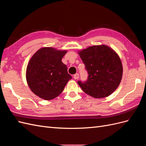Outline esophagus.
Instances as JSON below:
<instances>
[{"instance_id": "obj_1", "label": "esophagus", "mask_w": 146, "mask_h": 146, "mask_svg": "<svg viewBox=\"0 0 146 146\" xmlns=\"http://www.w3.org/2000/svg\"><path fill=\"white\" fill-rule=\"evenodd\" d=\"M73 77H74V78L75 79V80H77V79L79 78V75H78V74H74Z\"/></svg>"}]
</instances>
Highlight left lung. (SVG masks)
<instances>
[{"mask_svg": "<svg viewBox=\"0 0 146 146\" xmlns=\"http://www.w3.org/2000/svg\"><path fill=\"white\" fill-rule=\"evenodd\" d=\"M78 54L88 73L85 82H78L82 90L96 99L111 95L122 77V64L118 54L104 44L90 46L78 51Z\"/></svg>", "mask_w": 146, "mask_h": 146, "instance_id": "left-lung-1", "label": "left lung"}]
</instances>
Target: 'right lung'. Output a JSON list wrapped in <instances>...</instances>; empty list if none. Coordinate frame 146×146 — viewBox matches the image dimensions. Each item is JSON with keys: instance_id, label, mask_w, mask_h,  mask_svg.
<instances>
[{"instance_id": "obj_1", "label": "right lung", "mask_w": 146, "mask_h": 146, "mask_svg": "<svg viewBox=\"0 0 146 146\" xmlns=\"http://www.w3.org/2000/svg\"><path fill=\"white\" fill-rule=\"evenodd\" d=\"M67 50L51 47L39 48L30 58L26 69V80L33 93L44 100L55 99L72 78L61 60Z\"/></svg>"}]
</instances>
